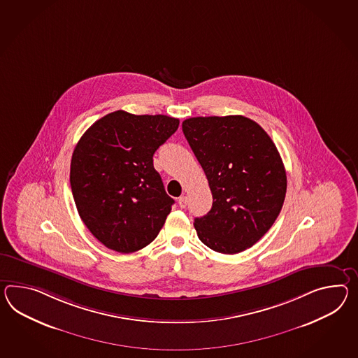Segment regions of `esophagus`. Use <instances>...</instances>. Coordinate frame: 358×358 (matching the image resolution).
Segmentation results:
<instances>
[{"mask_svg":"<svg viewBox=\"0 0 358 358\" xmlns=\"http://www.w3.org/2000/svg\"><path fill=\"white\" fill-rule=\"evenodd\" d=\"M187 196H180L178 198V206L181 207V208H186V206H187Z\"/></svg>","mask_w":358,"mask_h":358,"instance_id":"obj_1","label":"esophagus"}]
</instances>
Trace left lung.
<instances>
[{
    "mask_svg": "<svg viewBox=\"0 0 358 358\" xmlns=\"http://www.w3.org/2000/svg\"><path fill=\"white\" fill-rule=\"evenodd\" d=\"M182 131L212 192L210 212L194 220L210 250L234 255L252 247L282 210L287 177L268 133L242 115L190 117Z\"/></svg>",
    "mask_w": 358,
    "mask_h": 358,
    "instance_id": "obj_1",
    "label": "left lung"
}]
</instances>
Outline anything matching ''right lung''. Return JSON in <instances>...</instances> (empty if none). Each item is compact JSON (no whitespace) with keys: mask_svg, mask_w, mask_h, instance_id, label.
Returning <instances> with one entry per match:
<instances>
[{"mask_svg":"<svg viewBox=\"0 0 358 358\" xmlns=\"http://www.w3.org/2000/svg\"><path fill=\"white\" fill-rule=\"evenodd\" d=\"M166 115L115 111L80 138L70 182L80 217L107 248L131 253L157 238L175 201L152 157L178 128Z\"/></svg>","mask_w":358,"mask_h":358,"instance_id":"add662e5","label":"right lung"}]
</instances>
